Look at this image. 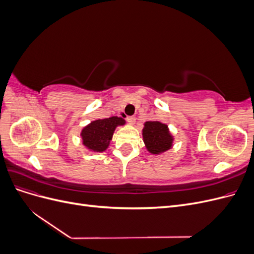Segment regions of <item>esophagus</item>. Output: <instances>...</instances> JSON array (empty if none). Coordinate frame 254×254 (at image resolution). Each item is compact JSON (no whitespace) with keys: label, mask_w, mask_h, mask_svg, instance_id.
Listing matches in <instances>:
<instances>
[{"label":"esophagus","mask_w":254,"mask_h":254,"mask_svg":"<svg viewBox=\"0 0 254 254\" xmlns=\"http://www.w3.org/2000/svg\"><path fill=\"white\" fill-rule=\"evenodd\" d=\"M127 122L129 123V124H134V123H135V118L134 117H128L127 118Z\"/></svg>","instance_id":"esophagus-1"}]
</instances>
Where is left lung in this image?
<instances>
[{
  "label": "left lung",
  "instance_id": "1",
  "mask_svg": "<svg viewBox=\"0 0 254 254\" xmlns=\"http://www.w3.org/2000/svg\"><path fill=\"white\" fill-rule=\"evenodd\" d=\"M143 140L146 148L152 155L163 153L172 148L174 136L166 124L158 121H149L144 124L142 130Z\"/></svg>",
  "mask_w": 254,
  "mask_h": 254
}]
</instances>
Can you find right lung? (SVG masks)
I'll use <instances>...</instances> for the list:
<instances>
[{
    "label": "right lung",
    "instance_id": "1",
    "mask_svg": "<svg viewBox=\"0 0 254 254\" xmlns=\"http://www.w3.org/2000/svg\"><path fill=\"white\" fill-rule=\"evenodd\" d=\"M125 124V120L118 117L91 122L80 132L82 144L91 151L103 152L108 148L115 128Z\"/></svg>",
    "mask_w": 254,
    "mask_h": 254
}]
</instances>
